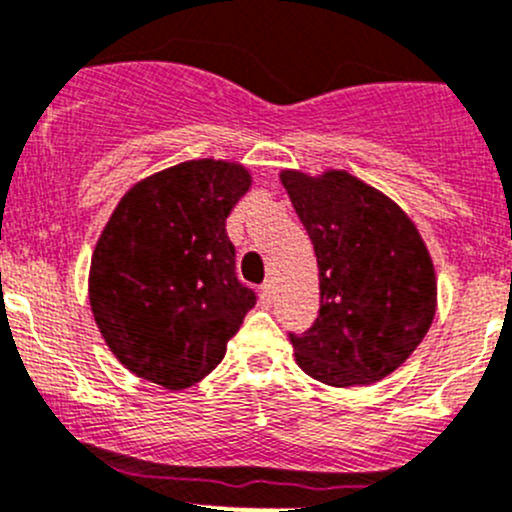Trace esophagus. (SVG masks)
Listing matches in <instances>:
<instances>
[{
  "mask_svg": "<svg viewBox=\"0 0 512 512\" xmlns=\"http://www.w3.org/2000/svg\"><path fill=\"white\" fill-rule=\"evenodd\" d=\"M272 301H274V287H272L270 282L262 284V289H260V304H262V306H272Z\"/></svg>",
  "mask_w": 512,
  "mask_h": 512,
  "instance_id": "34e87169",
  "label": "esophagus"
}]
</instances>
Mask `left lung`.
<instances>
[{"label":"left lung","mask_w":512,"mask_h":512,"mask_svg":"<svg viewBox=\"0 0 512 512\" xmlns=\"http://www.w3.org/2000/svg\"><path fill=\"white\" fill-rule=\"evenodd\" d=\"M319 262L321 309L289 333L299 368L319 383H378L427 336L437 279L417 228L400 206L346 171L321 179L284 171Z\"/></svg>","instance_id":"8db88e82"}]
</instances>
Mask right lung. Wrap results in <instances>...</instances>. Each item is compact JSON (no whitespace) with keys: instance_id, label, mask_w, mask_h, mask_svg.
Returning <instances> with one entry per match:
<instances>
[{"instance_id":"add662e5","label":"right lung","mask_w":512,"mask_h":512,"mask_svg":"<svg viewBox=\"0 0 512 512\" xmlns=\"http://www.w3.org/2000/svg\"><path fill=\"white\" fill-rule=\"evenodd\" d=\"M250 188L238 164L184 161L117 203L90 262V306L127 370L166 390L223 360L257 294L238 279L225 220Z\"/></svg>"}]
</instances>
